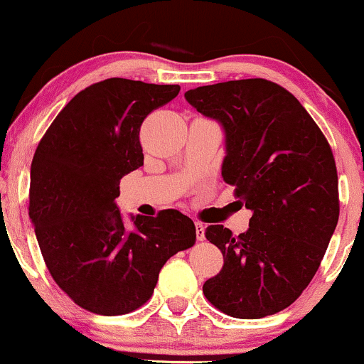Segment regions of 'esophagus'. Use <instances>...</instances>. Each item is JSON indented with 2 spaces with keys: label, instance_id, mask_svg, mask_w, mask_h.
<instances>
[{
  "label": "esophagus",
  "instance_id": "1",
  "mask_svg": "<svg viewBox=\"0 0 364 364\" xmlns=\"http://www.w3.org/2000/svg\"><path fill=\"white\" fill-rule=\"evenodd\" d=\"M195 228H196V240H198V241L205 240V225H203L202 223H198V220H196Z\"/></svg>",
  "mask_w": 364,
  "mask_h": 364
}]
</instances>
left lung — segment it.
<instances>
[{
  "label": "left lung",
  "instance_id": "obj_1",
  "mask_svg": "<svg viewBox=\"0 0 364 364\" xmlns=\"http://www.w3.org/2000/svg\"><path fill=\"white\" fill-rule=\"evenodd\" d=\"M224 129V181L252 210L235 236L212 224L205 237L224 267L203 284L205 298L235 318H262L299 298L318 270L339 220L332 150L298 99L263 78L185 92Z\"/></svg>",
  "mask_w": 364,
  "mask_h": 364
}]
</instances>
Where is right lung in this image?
Listing matches in <instances>:
<instances>
[{
	"label": "right lung",
	"mask_w": 364,
	"mask_h": 364,
	"mask_svg": "<svg viewBox=\"0 0 364 364\" xmlns=\"http://www.w3.org/2000/svg\"><path fill=\"white\" fill-rule=\"evenodd\" d=\"M179 85L94 83L63 107L31 166V215L54 282L83 310L124 315L152 296L173 255L195 245L190 217L168 208L124 224L119 179L144 166L140 127Z\"/></svg>",
	"instance_id": "1"
}]
</instances>
